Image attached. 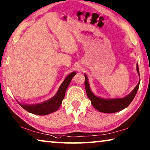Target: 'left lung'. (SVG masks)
<instances>
[{
	"label": "left lung",
	"instance_id": "1",
	"mask_svg": "<svg viewBox=\"0 0 150 150\" xmlns=\"http://www.w3.org/2000/svg\"><path fill=\"white\" fill-rule=\"evenodd\" d=\"M137 70L138 73V75L140 76L139 69H138V64L137 65ZM85 77V81H84V86H85L86 92L87 96L91 100L92 105L94 106L95 109L102 113H115L117 111H121L123 109L126 108L129 106L131 102L135 97L138 89L139 88L140 82L136 86L135 88L133 89V91L127 95V96L121 98H113V99H104L102 98L98 97L92 93L91 91L90 85L88 81V78L87 76L84 74Z\"/></svg>",
	"mask_w": 150,
	"mask_h": 150
}]
</instances>
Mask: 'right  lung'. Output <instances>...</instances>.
Instances as JSON below:
<instances>
[{
	"label": "right lung",
	"mask_w": 150,
	"mask_h": 150,
	"mask_svg": "<svg viewBox=\"0 0 150 150\" xmlns=\"http://www.w3.org/2000/svg\"><path fill=\"white\" fill-rule=\"evenodd\" d=\"M76 74V72H72L68 75L65 79L64 82L59 86L57 93L50 100L42 103H37V104H21L19 103L24 110L28 112L33 113L35 115H46L58 110L59 106L62 104V100L64 98L66 89L70 84L72 78Z\"/></svg>",
	"instance_id": "obj_1"
}]
</instances>
